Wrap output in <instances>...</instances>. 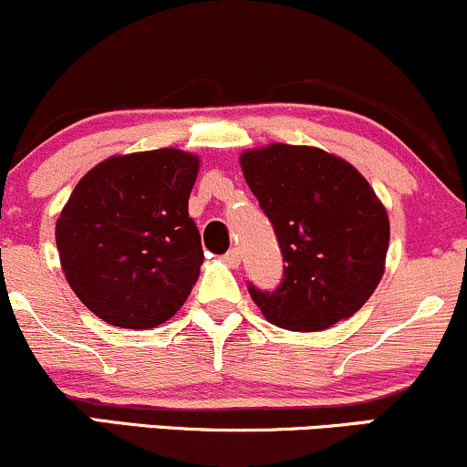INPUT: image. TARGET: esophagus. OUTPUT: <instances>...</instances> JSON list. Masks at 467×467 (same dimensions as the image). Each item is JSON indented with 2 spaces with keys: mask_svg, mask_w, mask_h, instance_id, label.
Segmentation results:
<instances>
[{
  "mask_svg": "<svg viewBox=\"0 0 467 467\" xmlns=\"http://www.w3.org/2000/svg\"><path fill=\"white\" fill-rule=\"evenodd\" d=\"M223 260L227 262L229 266H238V265H240V249H235V247L229 249L227 254L223 255Z\"/></svg>",
  "mask_w": 467,
  "mask_h": 467,
  "instance_id": "obj_1",
  "label": "esophagus"
}]
</instances>
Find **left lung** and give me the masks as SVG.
Instances as JSON below:
<instances>
[{"label":"left lung","instance_id":"8db88e82","mask_svg":"<svg viewBox=\"0 0 467 467\" xmlns=\"http://www.w3.org/2000/svg\"><path fill=\"white\" fill-rule=\"evenodd\" d=\"M240 167L286 262L275 291L249 285L262 316L302 333L355 316L384 275L390 240L389 213L368 181L306 145L249 150Z\"/></svg>","mask_w":467,"mask_h":467}]
</instances>
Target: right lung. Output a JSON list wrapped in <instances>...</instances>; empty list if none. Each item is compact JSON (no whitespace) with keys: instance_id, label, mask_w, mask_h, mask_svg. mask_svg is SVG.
<instances>
[{"instance_id":"1","label":"right lung","mask_w":467,"mask_h":467,"mask_svg":"<svg viewBox=\"0 0 467 467\" xmlns=\"http://www.w3.org/2000/svg\"><path fill=\"white\" fill-rule=\"evenodd\" d=\"M198 156L151 150L92 167L57 220L67 285L103 322L154 328L176 316L205 260L187 202Z\"/></svg>"}]
</instances>
